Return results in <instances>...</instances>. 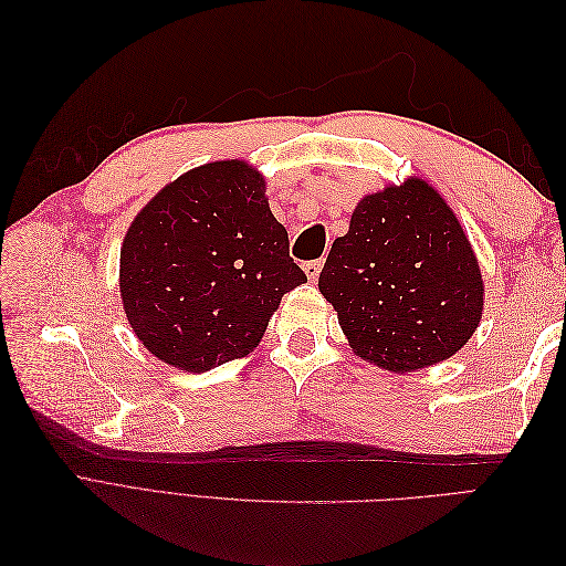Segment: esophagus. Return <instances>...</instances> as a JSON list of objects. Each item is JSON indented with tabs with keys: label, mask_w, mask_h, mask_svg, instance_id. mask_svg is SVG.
<instances>
[{
	"label": "esophagus",
	"mask_w": 566,
	"mask_h": 566,
	"mask_svg": "<svg viewBox=\"0 0 566 566\" xmlns=\"http://www.w3.org/2000/svg\"><path fill=\"white\" fill-rule=\"evenodd\" d=\"M321 269H323V260L306 262V264H304V273H306V279H310V281H316V279H318V273H321Z\"/></svg>",
	"instance_id": "1"
}]
</instances>
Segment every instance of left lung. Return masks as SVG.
Segmentation results:
<instances>
[{"label":"left lung","mask_w":566,"mask_h":566,"mask_svg":"<svg viewBox=\"0 0 566 566\" xmlns=\"http://www.w3.org/2000/svg\"><path fill=\"white\" fill-rule=\"evenodd\" d=\"M321 295L352 349L394 373L434 366L476 331L484 281L453 210L422 179L366 196L335 238Z\"/></svg>","instance_id":"8db88e82"}]
</instances>
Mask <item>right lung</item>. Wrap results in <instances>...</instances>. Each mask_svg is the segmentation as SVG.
Returning <instances> with one entry per match:
<instances>
[{
  "mask_svg": "<svg viewBox=\"0 0 566 566\" xmlns=\"http://www.w3.org/2000/svg\"><path fill=\"white\" fill-rule=\"evenodd\" d=\"M243 160L191 169L136 214L119 250V297L142 345L205 373L248 356L281 297L306 281Z\"/></svg>",
  "mask_w": 566,
  "mask_h": 566,
  "instance_id": "obj_1",
  "label": "right lung"
}]
</instances>
